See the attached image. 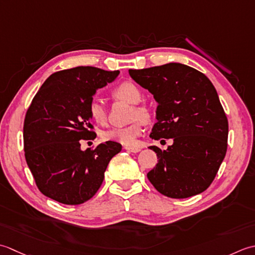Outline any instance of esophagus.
Returning a JSON list of instances; mask_svg holds the SVG:
<instances>
[{"label": "esophagus", "instance_id": "obj_1", "mask_svg": "<svg viewBox=\"0 0 255 255\" xmlns=\"http://www.w3.org/2000/svg\"><path fill=\"white\" fill-rule=\"evenodd\" d=\"M124 148H126L128 152H131V153H138L139 150H141V148L138 147H132V146H124Z\"/></svg>", "mask_w": 255, "mask_h": 255}]
</instances>
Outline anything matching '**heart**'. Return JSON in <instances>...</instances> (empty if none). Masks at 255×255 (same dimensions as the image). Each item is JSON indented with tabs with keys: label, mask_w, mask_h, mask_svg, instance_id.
I'll use <instances>...</instances> for the list:
<instances>
[{
	"label": "heart",
	"mask_w": 255,
	"mask_h": 255,
	"mask_svg": "<svg viewBox=\"0 0 255 255\" xmlns=\"http://www.w3.org/2000/svg\"><path fill=\"white\" fill-rule=\"evenodd\" d=\"M112 95L117 99L133 105L129 120L134 122L124 128H108L102 132L101 137L105 141H113L126 146H133L136 144L137 137L143 132V122H148L152 119V111L146 105L139 103L143 99V92L131 81L122 82L117 86L113 89ZM88 110H89L90 118L96 123L100 126H105L107 123L108 112L101 99L93 98L89 103Z\"/></svg>",
	"instance_id": "obj_1"
}]
</instances>
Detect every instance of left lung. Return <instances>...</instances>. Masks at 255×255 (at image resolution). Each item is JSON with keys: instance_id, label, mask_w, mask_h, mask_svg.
Instances as JSON below:
<instances>
[{"instance_id": "obj_1", "label": "left lung", "mask_w": 255, "mask_h": 255, "mask_svg": "<svg viewBox=\"0 0 255 255\" xmlns=\"http://www.w3.org/2000/svg\"><path fill=\"white\" fill-rule=\"evenodd\" d=\"M129 76L158 102L157 122L149 136L173 138L156 153L157 165L147 178L164 196L187 198L205 191L214 181L228 147V119L211 81L189 66L170 62Z\"/></svg>"}]
</instances>
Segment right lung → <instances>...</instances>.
I'll return each mask as SVG.
<instances>
[{
  "instance_id": "add662e5",
  "label": "right lung",
  "mask_w": 255,
  "mask_h": 255,
  "mask_svg": "<svg viewBox=\"0 0 255 255\" xmlns=\"http://www.w3.org/2000/svg\"><path fill=\"white\" fill-rule=\"evenodd\" d=\"M119 74L89 66L60 70L33 98L23 128L25 159L37 188L48 198L80 205L101 187L121 144L108 141L81 150L80 139L96 138L88 107L97 89Z\"/></svg>"
}]
</instances>
